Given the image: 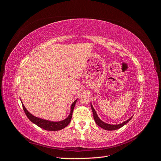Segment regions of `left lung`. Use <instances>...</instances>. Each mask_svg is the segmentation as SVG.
Returning <instances> with one entry per match:
<instances>
[{
	"label": "left lung",
	"mask_w": 161,
	"mask_h": 161,
	"mask_svg": "<svg viewBox=\"0 0 161 161\" xmlns=\"http://www.w3.org/2000/svg\"><path fill=\"white\" fill-rule=\"evenodd\" d=\"M91 109H92V114H93V118H94V119H95V123L98 125L99 127L102 128L104 130H118L120 128L122 127V126H124V125H125L126 124H127L128 121L131 119V118H130L129 119H128L127 121H124V122H123L122 124H118V125H111V124H106L105 122H103V121H101L99 118L98 117V115H97L96 111L95 110V109L93 108V107H92V105H91Z\"/></svg>",
	"instance_id": "left-lung-1"
}]
</instances>
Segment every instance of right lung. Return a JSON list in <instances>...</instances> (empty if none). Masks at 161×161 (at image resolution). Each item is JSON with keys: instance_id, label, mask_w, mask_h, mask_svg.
I'll return each instance as SVG.
<instances>
[{"instance_id": "right-lung-1", "label": "right lung", "mask_w": 161, "mask_h": 161, "mask_svg": "<svg viewBox=\"0 0 161 161\" xmlns=\"http://www.w3.org/2000/svg\"><path fill=\"white\" fill-rule=\"evenodd\" d=\"M76 101H77V99L76 101H75L74 103H73L71 105V111H70V114L69 116L68 117V118L66 119H65L64 120L61 121H50L48 120L37 118V117L33 116L32 114H31L30 112H29L26 109V108H25V106H24L23 104H22V105H23V110H24V111H25V115H27L29 119H30L31 122L35 124L36 125L39 126L40 128L44 129L46 130L58 131V130H60L64 128L70 124L71 119H72V112H73V110H74L75 104L76 103Z\"/></svg>"}]
</instances>
